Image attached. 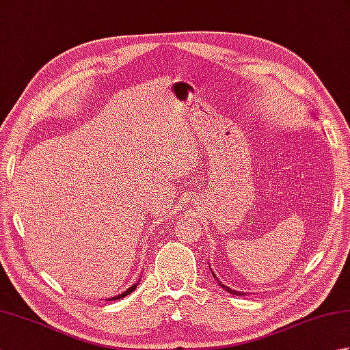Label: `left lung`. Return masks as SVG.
I'll return each mask as SVG.
<instances>
[{
	"instance_id": "obj_1",
	"label": "left lung",
	"mask_w": 350,
	"mask_h": 350,
	"mask_svg": "<svg viewBox=\"0 0 350 350\" xmlns=\"http://www.w3.org/2000/svg\"><path fill=\"white\" fill-rule=\"evenodd\" d=\"M212 272V271H211ZM212 275H213V278L215 280H217L218 281V284L222 287V288H226V292H228V293H232V295H242L241 292H236V290H232V288H230V287H227V286H224V284H222V282L218 280V277H217V275H215L213 272H212Z\"/></svg>"
}]
</instances>
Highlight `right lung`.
<instances>
[{
  "mask_svg": "<svg viewBox=\"0 0 350 350\" xmlns=\"http://www.w3.org/2000/svg\"><path fill=\"white\" fill-rule=\"evenodd\" d=\"M138 284H139V280H138L137 282H133V284H132L131 287H128V288H126L123 293H120V295H116V296H113V298H108V301H116V299H122V298H124V296H128L129 293H132V292H133V290H135V288H137V286H138Z\"/></svg>",
  "mask_w": 350,
  "mask_h": 350,
  "instance_id": "add662e5",
  "label": "right lung"
}]
</instances>
